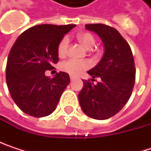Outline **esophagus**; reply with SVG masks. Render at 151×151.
I'll use <instances>...</instances> for the list:
<instances>
[{"label":"esophagus","instance_id":"34e87169","mask_svg":"<svg viewBox=\"0 0 151 151\" xmlns=\"http://www.w3.org/2000/svg\"><path fill=\"white\" fill-rule=\"evenodd\" d=\"M70 79H71V81H73V80H75L76 79V77H74V76L71 75L70 76Z\"/></svg>","mask_w":151,"mask_h":151}]
</instances>
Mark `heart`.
I'll return each instance as SVG.
<instances>
[{
    "label": "heart",
    "mask_w": 151,
    "mask_h": 151,
    "mask_svg": "<svg viewBox=\"0 0 151 151\" xmlns=\"http://www.w3.org/2000/svg\"><path fill=\"white\" fill-rule=\"evenodd\" d=\"M78 41L85 46L86 48H92L94 45V37L90 33H81L78 36ZM69 45V41L67 37H64L59 45H58V54L60 56H64L66 51ZM89 67V63L86 60H78V59H68L64 62L61 65L63 71L72 74V75H78L85 70Z\"/></svg>",
    "instance_id": "b5f03b06"
}]
</instances>
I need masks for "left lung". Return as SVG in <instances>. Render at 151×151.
<instances>
[{
	"mask_svg": "<svg viewBox=\"0 0 151 151\" xmlns=\"http://www.w3.org/2000/svg\"><path fill=\"white\" fill-rule=\"evenodd\" d=\"M86 29L97 34L104 53L100 62L87 72L101 80L96 85L83 80L78 101L83 112L96 120L116 114L128 102L135 85L136 68L131 49L121 34L105 24H86Z\"/></svg>",
	"mask_w": 151,
	"mask_h": 151,
	"instance_id": "obj_1",
	"label": "left lung"
}]
</instances>
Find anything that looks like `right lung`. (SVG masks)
Wrapping results in <instances>:
<instances>
[{
  "label": "right lung",
  "instance_id": "1",
  "mask_svg": "<svg viewBox=\"0 0 151 151\" xmlns=\"http://www.w3.org/2000/svg\"><path fill=\"white\" fill-rule=\"evenodd\" d=\"M75 24H41L22 33L12 46L7 62L6 81L17 106L34 117H45L57 107L70 83L69 74L45 75L58 61V45Z\"/></svg>",
  "mask_w": 151,
  "mask_h": 151
}]
</instances>
